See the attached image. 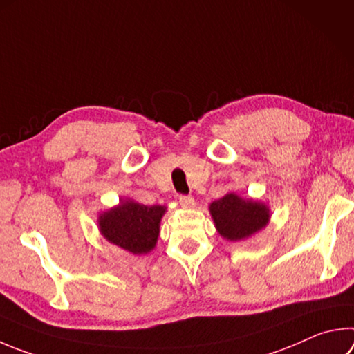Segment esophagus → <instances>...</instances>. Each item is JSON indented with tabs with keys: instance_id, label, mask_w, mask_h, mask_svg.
Segmentation results:
<instances>
[{
	"instance_id": "esophagus-1",
	"label": "esophagus",
	"mask_w": 354,
	"mask_h": 354,
	"mask_svg": "<svg viewBox=\"0 0 354 354\" xmlns=\"http://www.w3.org/2000/svg\"><path fill=\"white\" fill-rule=\"evenodd\" d=\"M178 199H179V204H181L185 209H190L195 205V198L190 195H179Z\"/></svg>"
}]
</instances>
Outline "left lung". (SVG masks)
<instances>
[{"mask_svg": "<svg viewBox=\"0 0 354 354\" xmlns=\"http://www.w3.org/2000/svg\"><path fill=\"white\" fill-rule=\"evenodd\" d=\"M210 215L221 236L230 241L248 239L269 221V209L265 204L241 199L227 194L210 204Z\"/></svg>", "mask_w": 354, "mask_h": 354, "instance_id": "obj_1", "label": "left lung"}]
</instances>
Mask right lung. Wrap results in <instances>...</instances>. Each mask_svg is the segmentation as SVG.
I'll return each mask as SVG.
<instances>
[{
    "label": "right lung",
    "instance_id": "1",
    "mask_svg": "<svg viewBox=\"0 0 354 354\" xmlns=\"http://www.w3.org/2000/svg\"><path fill=\"white\" fill-rule=\"evenodd\" d=\"M164 212L162 205L122 201L119 207L100 216L102 235L133 254H147L158 241L159 223Z\"/></svg>",
    "mask_w": 354,
    "mask_h": 354
}]
</instances>
